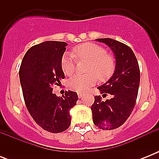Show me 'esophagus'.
Wrapping results in <instances>:
<instances>
[{"mask_svg": "<svg viewBox=\"0 0 159 159\" xmlns=\"http://www.w3.org/2000/svg\"><path fill=\"white\" fill-rule=\"evenodd\" d=\"M77 95H78V97H79V98H82V97H83V93H82V92H78Z\"/></svg>", "mask_w": 159, "mask_h": 159, "instance_id": "obj_1", "label": "esophagus"}]
</instances>
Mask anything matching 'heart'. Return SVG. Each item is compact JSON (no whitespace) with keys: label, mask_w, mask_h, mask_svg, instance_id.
Instances as JSON below:
<instances>
[{"label":"heart","mask_w":159,"mask_h":159,"mask_svg":"<svg viewBox=\"0 0 159 159\" xmlns=\"http://www.w3.org/2000/svg\"><path fill=\"white\" fill-rule=\"evenodd\" d=\"M73 54L78 61L87 60V73L75 75L68 81L70 89L78 92L87 91L97 82H105L112 77L116 70V60L102 46L94 43H84L73 48ZM72 53H65L61 58V67L67 76H72L76 69L77 60Z\"/></svg>","instance_id":"heart-1"}]
</instances>
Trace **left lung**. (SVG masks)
Returning <instances> with one entry per match:
<instances>
[{
  "label": "left lung",
  "instance_id": "left-lung-1",
  "mask_svg": "<svg viewBox=\"0 0 159 159\" xmlns=\"http://www.w3.org/2000/svg\"><path fill=\"white\" fill-rule=\"evenodd\" d=\"M105 43L116 55V70L108 82L97 87L110 100L102 101L101 96L94 97L92 104V119L98 128L111 130L123 125L130 116L138 96L140 71L135 55L129 47L112 39H97Z\"/></svg>",
  "mask_w": 159,
  "mask_h": 159
}]
</instances>
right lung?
<instances>
[{
    "instance_id": "add662e5",
    "label": "right lung",
    "mask_w": 159,
    "mask_h": 159,
    "mask_svg": "<svg viewBox=\"0 0 159 159\" xmlns=\"http://www.w3.org/2000/svg\"><path fill=\"white\" fill-rule=\"evenodd\" d=\"M67 45L61 41H46L31 47L19 72L26 108L36 124L51 133L69 127V111L78 100L77 92L71 91L62 97L53 94V86L65 77L61 58Z\"/></svg>"
}]
</instances>
